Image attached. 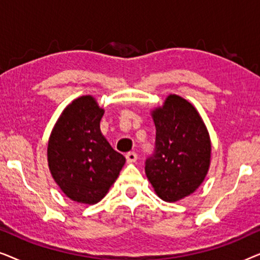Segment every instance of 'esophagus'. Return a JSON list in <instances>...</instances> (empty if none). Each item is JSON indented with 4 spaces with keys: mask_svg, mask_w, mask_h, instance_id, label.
<instances>
[{
    "mask_svg": "<svg viewBox=\"0 0 260 260\" xmlns=\"http://www.w3.org/2000/svg\"><path fill=\"white\" fill-rule=\"evenodd\" d=\"M125 158H126L127 163H134V162H136V159H137V154L135 151H129L125 155Z\"/></svg>",
    "mask_w": 260,
    "mask_h": 260,
    "instance_id": "esophagus-1",
    "label": "esophagus"
}]
</instances>
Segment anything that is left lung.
<instances>
[{
    "mask_svg": "<svg viewBox=\"0 0 260 260\" xmlns=\"http://www.w3.org/2000/svg\"><path fill=\"white\" fill-rule=\"evenodd\" d=\"M156 126L155 150L145 174L162 200L175 202L204 182L211 163V140L198 110L176 94L151 112Z\"/></svg>",
    "mask_w": 260,
    "mask_h": 260,
    "instance_id": "obj_1",
    "label": "left lung"
}]
</instances>
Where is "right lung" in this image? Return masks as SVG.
<instances>
[{
  "label": "right lung",
  "mask_w": 260,
  "mask_h": 260,
  "mask_svg": "<svg viewBox=\"0 0 260 260\" xmlns=\"http://www.w3.org/2000/svg\"><path fill=\"white\" fill-rule=\"evenodd\" d=\"M103 115L92 95H81L66 106L48 141L53 179L67 198L79 204L101 201L125 163L102 135Z\"/></svg>",
  "instance_id": "right-lung-1"
}]
</instances>
